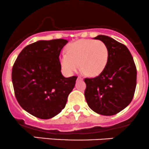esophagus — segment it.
<instances>
[{
    "mask_svg": "<svg viewBox=\"0 0 149 149\" xmlns=\"http://www.w3.org/2000/svg\"><path fill=\"white\" fill-rule=\"evenodd\" d=\"M77 79H79V80H82L83 79V78L82 77H77Z\"/></svg>",
    "mask_w": 149,
    "mask_h": 149,
    "instance_id": "obj_1",
    "label": "esophagus"
}]
</instances>
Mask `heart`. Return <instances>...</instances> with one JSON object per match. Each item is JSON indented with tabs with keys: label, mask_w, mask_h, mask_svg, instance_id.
<instances>
[{
	"label": "heart",
	"mask_w": 149,
	"mask_h": 149,
	"mask_svg": "<svg viewBox=\"0 0 149 149\" xmlns=\"http://www.w3.org/2000/svg\"><path fill=\"white\" fill-rule=\"evenodd\" d=\"M109 51L106 43L101 40L82 39L70 44L67 54L60 58L62 68L68 73L79 69L88 76L101 74L108 63Z\"/></svg>",
	"instance_id": "b5f03b06"
}]
</instances>
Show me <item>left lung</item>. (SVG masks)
Listing matches in <instances>:
<instances>
[{
    "label": "left lung",
    "mask_w": 149,
    "mask_h": 149,
    "mask_svg": "<svg viewBox=\"0 0 149 149\" xmlns=\"http://www.w3.org/2000/svg\"><path fill=\"white\" fill-rule=\"evenodd\" d=\"M109 51L104 71L93 78H85V97L90 108L98 114H117L132 101L136 88L137 70L133 58L124 44L110 37L98 35Z\"/></svg>",
    "instance_id": "left-lung-1"
}]
</instances>
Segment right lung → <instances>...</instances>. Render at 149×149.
<instances>
[{
	"mask_svg": "<svg viewBox=\"0 0 149 149\" xmlns=\"http://www.w3.org/2000/svg\"><path fill=\"white\" fill-rule=\"evenodd\" d=\"M67 40H39L19 54L11 73L16 98L23 109L40 119L52 118L65 107L77 77H64L60 53Z\"/></svg>",
	"mask_w": 149,
	"mask_h": 149,
	"instance_id": "right-lung-1",
	"label": "right lung"
}]
</instances>
